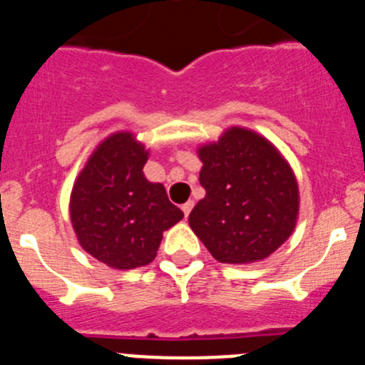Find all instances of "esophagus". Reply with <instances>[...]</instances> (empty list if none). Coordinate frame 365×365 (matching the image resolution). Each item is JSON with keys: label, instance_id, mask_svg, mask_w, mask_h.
Instances as JSON below:
<instances>
[{"label": "esophagus", "instance_id": "obj_1", "mask_svg": "<svg viewBox=\"0 0 365 365\" xmlns=\"http://www.w3.org/2000/svg\"><path fill=\"white\" fill-rule=\"evenodd\" d=\"M192 205H195V202L192 200H189V202H185V204L182 205V211H183V215H185V218L189 217V213H191V209H192Z\"/></svg>", "mask_w": 365, "mask_h": 365}]
</instances>
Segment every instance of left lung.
I'll return each instance as SVG.
<instances>
[{
	"instance_id": "1",
	"label": "left lung",
	"mask_w": 365,
	"mask_h": 365,
	"mask_svg": "<svg viewBox=\"0 0 365 365\" xmlns=\"http://www.w3.org/2000/svg\"><path fill=\"white\" fill-rule=\"evenodd\" d=\"M205 196L189 226L217 261L250 264L266 259L292 235L299 189L292 167L266 138L231 126L198 148Z\"/></svg>"
}]
</instances>
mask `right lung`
Listing matches in <instances>:
<instances>
[{"mask_svg":"<svg viewBox=\"0 0 365 365\" xmlns=\"http://www.w3.org/2000/svg\"><path fill=\"white\" fill-rule=\"evenodd\" d=\"M147 160L132 132H115L91 152L73 183L69 215L78 244L113 270L154 261L163 231L183 218L165 187L145 178Z\"/></svg>","mask_w":365,"mask_h":365,"instance_id":"obj_1","label":"right lung"}]
</instances>
